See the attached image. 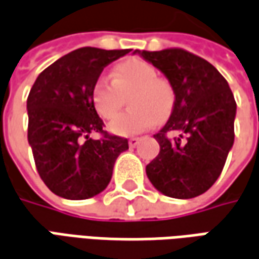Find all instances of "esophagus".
<instances>
[{
  "instance_id": "obj_1",
  "label": "esophagus",
  "mask_w": 259,
  "mask_h": 259,
  "mask_svg": "<svg viewBox=\"0 0 259 259\" xmlns=\"http://www.w3.org/2000/svg\"><path fill=\"white\" fill-rule=\"evenodd\" d=\"M138 144H140V138H131V140L128 141V145H130V148H135Z\"/></svg>"
}]
</instances>
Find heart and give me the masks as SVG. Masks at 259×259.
I'll return each instance as SVG.
<instances>
[{
	"instance_id": "b5f03b06",
	"label": "heart",
	"mask_w": 259,
	"mask_h": 259,
	"mask_svg": "<svg viewBox=\"0 0 259 259\" xmlns=\"http://www.w3.org/2000/svg\"><path fill=\"white\" fill-rule=\"evenodd\" d=\"M131 111L121 112L108 124V131L131 137L152 128L165 119L175 103L174 87L158 78L155 67L142 59H128L114 67L112 80L100 77L93 87L92 100L103 118H112L122 104V94H130Z\"/></svg>"
}]
</instances>
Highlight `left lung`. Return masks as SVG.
I'll list each match as a JSON object with an SVG mask.
<instances>
[{
	"instance_id": "8db88e82",
	"label": "left lung",
	"mask_w": 259,
	"mask_h": 259,
	"mask_svg": "<svg viewBox=\"0 0 259 259\" xmlns=\"http://www.w3.org/2000/svg\"><path fill=\"white\" fill-rule=\"evenodd\" d=\"M165 74L175 103L153 138L160 151L147 176L160 193L192 199L213 186L234 144L237 112L227 80L207 60L183 49L134 51Z\"/></svg>"
}]
</instances>
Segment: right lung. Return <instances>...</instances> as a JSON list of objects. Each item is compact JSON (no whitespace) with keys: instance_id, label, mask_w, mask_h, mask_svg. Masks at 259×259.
Listing matches in <instances>:
<instances>
[{"instance_id":"right-lung-1","label":"right lung","mask_w":259,"mask_h":259,"mask_svg":"<svg viewBox=\"0 0 259 259\" xmlns=\"http://www.w3.org/2000/svg\"><path fill=\"white\" fill-rule=\"evenodd\" d=\"M130 52L80 48L46 67L32 85L28 142L40 179L63 199L84 200L101 193L119 153L128 149L126 138L103 130L92 92L104 67ZM92 132L103 138L93 140Z\"/></svg>"}]
</instances>
